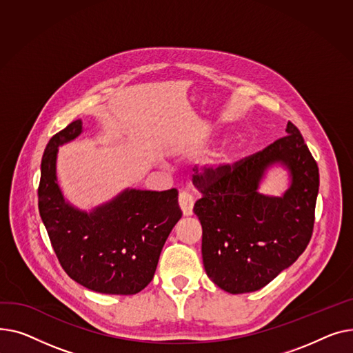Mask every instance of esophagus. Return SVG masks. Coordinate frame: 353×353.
Listing matches in <instances>:
<instances>
[{
	"label": "esophagus",
	"instance_id": "1",
	"mask_svg": "<svg viewBox=\"0 0 353 353\" xmlns=\"http://www.w3.org/2000/svg\"><path fill=\"white\" fill-rule=\"evenodd\" d=\"M178 202H179V206L182 210V214L185 216H190L192 215V210H194V203H195V199L192 195H190L188 192H179V196H178Z\"/></svg>",
	"mask_w": 353,
	"mask_h": 353
}]
</instances>
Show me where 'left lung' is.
Here are the masks:
<instances>
[{
  "mask_svg": "<svg viewBox=\"0 0 353 353\" xmlns=\"http://www.w3.org/2000/svg\"><path fill=\"white\" fill-rule=\"evenodd\" d=\"M285 137L234 165H195L202 194L194 212L202 225L206 275L230 294L254 292L275 279L306 250L312 236L319 170L299 130L289 121ZM279 161L292 175L282 197L259 194L268 166Z\"/></svg>",
  "mask_w": 353,
  "mask_h": 353,
  "instance_id": "obj_1",
  "label": "left lung"
}]
</instances>
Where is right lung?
<instances>
[{"label": "right lung", "instance_id": "obj_1", "mask_svg": "<svg viewBox=\"0 0 353 353\" xmlns=\"http://www.w3.org/2000/svg\"><path fill=\"white\" fill-rule=\"evenodd\" d=\"M82 132L77 119L55 134L41 162L38 208L67 275L94 292L134 295L155 274L162 246L182 211L178 191L125 190L90 214L70 205L57 182V152Z\"/></svg>", "mask_w": 353, "mask_h": 353}]
</instances>
